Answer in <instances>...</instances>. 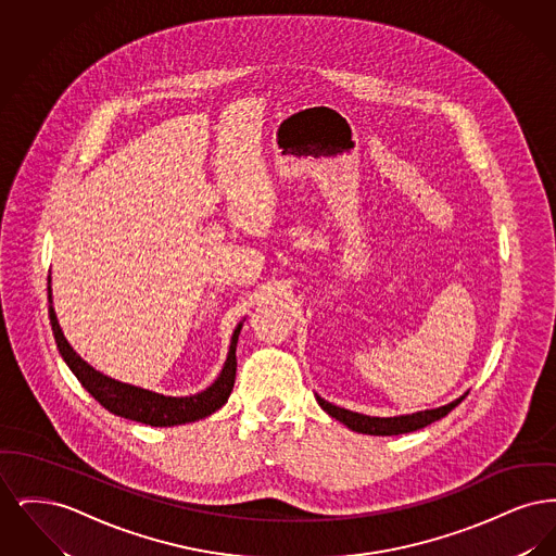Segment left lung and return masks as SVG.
Listing matches in <instances>:
<instances>
[{
  "label": "left lung",
  "instance_id": "obj_1",
  "mask_svg": "<svg viewBox=\"0 0 556 556\" xmlns=\"http://www.w3.org/2000/svg\"><path fill=\"white\" fill-rule=\"evenodd\" d=\"M465 396L450 402L446 406H440V408H433V410H421V413H415V415H404V417H388V419H381V417H367V415H358V413H352V410H345L340 406H333L329 404L327 400L317 396V402L320 404V408L325 413H329L333 419H338L340 424H344L348 429L352 431H358V433H367V435H397V433H410V431H417V429H424L427 425L446 417L450 410L460 404V400Z\"/></svg>",
  "mask_w": 556,
  "mask_h": 556
}]
</instances>
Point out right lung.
I'll list each match as a JSON object with an SVG mask.
<instances>
[{
  "instance_id": "right-lung-1",
  "label": "right lung",
  "mask_w": 556,
  "mask_h": 556,
  "mask_svg": "<svg viewBox=\"0 0 556 556\" xmlns=\"http://www.w3.org/2000/svg\"><path fill=\"white\" fill-rule=\"evenodd\" d=\"M50 300H52V291H50ZM50 323H52L53 338H55L58 350H60L62 358L66 361V365L77 375L80 386L91 396L96 397L106 410L118 415V417L131 419L137 424L152 425V427L191 424V421L204 419V417L212 415L214 410H218L227 402V397L233 390L236 369H238L236 345H238L241 325H238V329L231 338L227 363H225L218 379L212 383L211 388L195 394V396L173 397L154 394V392L135 388L129 383H121L116 379H110L106 375H102L100 370L89 367L66 342L52 306H50Z\"/></svg>"
}]
</instances>
